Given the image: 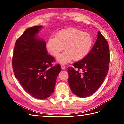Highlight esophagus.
<instances>
[{"mask_svg": "<svg viewBox=\"0 0 124 124\" xmlns=\"http://www.w3.org/2000/svg\"><path fill=\"white\" fill-rule=\"evenodd\" d=\"M61 68H62V69H65L66 68V67L65 66V65H64V64H61Z\"/></svg>", "mask_w": 124, "mask_h": 124, "instance_id": "34e87169", "label": "esophagus"}]
</instances>
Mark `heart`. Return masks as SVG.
Returning a JSON list of instances; mask_svg holds the SVG:
<instances>
[{"mask_svg":"<svg viewBox=\"0 0 124 124\" xmlns=\"http://www.w3.org/2000/svg\"><path fill=\"white\" fill-rule=\"evenodd\" d=\"M93 44V37L89 34L74 28H68L59 31L56 38H50L47 48L54 57L64 49L66 51L58 56L57 60L66 64L73 59L75 61L83 59L89 54Z\"/></svg>","mask_w":124,"mask_h":124,"instance_id":"heart-1","label":"heart"}]
</instances>
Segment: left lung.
Masks as SVG:
<instances>
[{"label": "left lung", "mask_w": 124, "mask_h": 124, "mask_svg": "<svg viewBox=\"0 0 124 124\" xmlns=\"http://www.w3.org/2000/svg\"><path fill=\"white\" fill-rule=\"evenodd\" d=\"M109 46L105 37L98 32L97 38L89 54L67 68L68 83L72 92L80 97L93 94L105 80L109 69Z\"/></svg>", "instance_id": "left-lung-1"}]
</instances>
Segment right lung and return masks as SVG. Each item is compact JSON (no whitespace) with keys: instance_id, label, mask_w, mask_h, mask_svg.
I'll use <instances>...</instances> for the list:
<instances>
[{"instance_id":"obj_1","label":"right lung","mask_w":124,"mask_h":124,"mask_svg":"<svg viewBox=\"0 0 124 124\" xmlns=\"http://www.w3.org/2000/svg\"><path fill=\"white\" fill-rule=\"evenodd\" d=\"M43 26L26 30L16 40L12 65L14 74L23 89L31 96L44 100L54 92L61 66H54L55 59L48 55L46 44L37 35Z\"/></svg>"}]
</instances>
